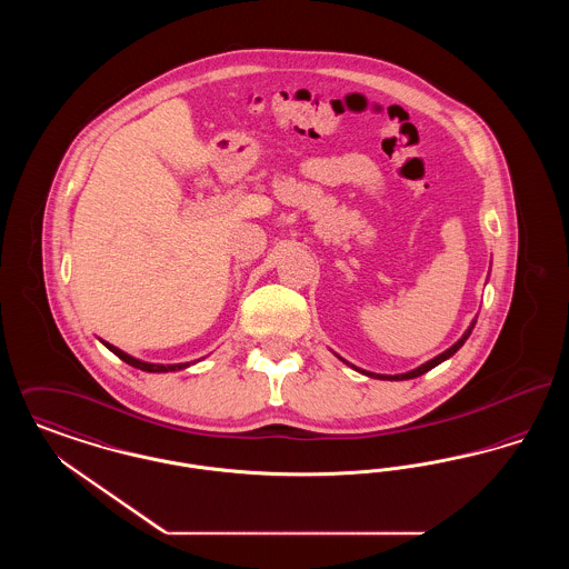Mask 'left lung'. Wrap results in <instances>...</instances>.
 I'll use <instances>...</instances> for the list:
<instances>
[{"label": "left lung", "instance_id": "1", "mask_svg": "<svg viewBox=\"0 0 569 569\" xmlns=\"http://www.w3.org/2000/svg\"><path fill=\"white\" fill-rule=\"evenodd\" d=\"M473 326H476V320L471 322V326L465 330V335L460 337L459 341L452 346V348H448L446 352L439 353V356H435L433 360H429V362H425L422 367H418V369H413V371H409V373H401V376H379V373H369V371H360V369H356V371H360V373H365V376H369V378H378V379H413L418 378V376H422V373H427V371H431L433 367H437L439 362H443V360H448L450 356H455V353L459 352L460 348H462V343L469 339V335H471V330H473Z\"/></svg>", "mask_w": 569, "mask_h": 569}]
</instances>
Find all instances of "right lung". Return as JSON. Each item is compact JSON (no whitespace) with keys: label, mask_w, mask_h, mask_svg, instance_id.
<instances>
[{"label":"right lung","mask_w":569,"mask_h":569,"mask_svg":"<svg viewBox=\"0 0 569 569\" xmlns=\"http://www.w3.org/2000/svg\"><path fill=\"white\" fill-rule=\"evenodd\" d=\"M102 343H104V346H107L110 352L114 353V356H119L123 362L132 365V367L140 369V371H149V373H168V371H179V369L190 367V362H186V365H153V362H142V360H138V358L130 356V353L121 352L119 348L110 346L107 341H102Z\"/></svg>","instance_id":"right-lung-1"}]
</instances>
